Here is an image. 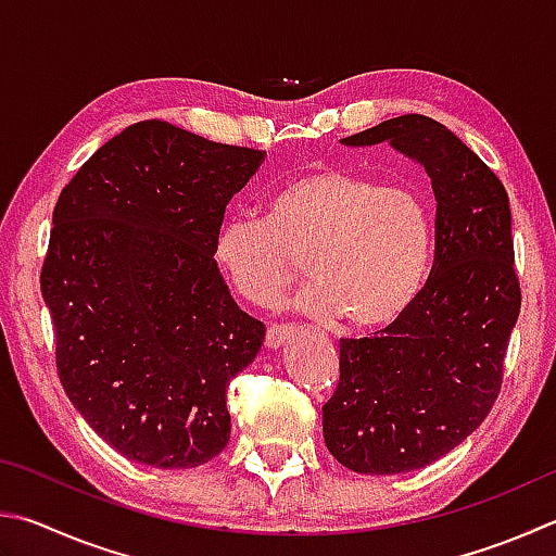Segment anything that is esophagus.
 Returning a JSON list of instances; mask_svg holds the SVG:
<instances>
[{"instance_id": "34e87169", "label": "esophagus", "mask_w": 556, "mask_h": 556, "mask_svg": "<svg viewBox=\"0 0 556 556\" xmlns=\"http://www.w3.org/2000/svg\"><path fill=\"white\" fill-rule=\"evenodd\" d=\"M291 336H294V328L285 326V323H281V326H269V328H267L265 345H267V350H277V348L285 345V342H287Z\"/></svg>"}]
</instances>
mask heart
Wrapping results in <instances>:
<instances>
[{
    "instance_id": "1",
    "label": "heart",
    "mask_w": 556,
    "mask_h": 556,
    "mask_svg": "<svg viewBox=\"0 0 556 556\" xmlns=\"http://www.w3.org/2000/svg\"><path fill=\"white\" fill-rule=\"evenodd\" d=\"M432 255L435 226L416 191L340 167L294 175L267 197V218L228 216L214 238L216 265L243 299L267 304L306 262L313 285L296 306L320 318L342 313L359 330L406 316Z\"/></svg>"
}]
</instances>
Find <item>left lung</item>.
Segmentation results:
<instances>
[{"label": "left lung", "instance_id": "1", "mask_svg": "<svg viewBox=\"0 0 556 556\" xmlns=\"http://www.w3.org/2000/svg\"><path fill=\"white\" fill-rule=\"evenodd\" d=\"M389 143L426 167L435 262L406 316L381 336L340 340V381L323 438L357 473L422 469L467 440L496 401L520 313L506 187L438 121L406 114L340 140Z\"/></svg>", "mask_w": 556, "mask_h": 556}]
</instances>
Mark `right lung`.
Returning <instances> with one entry per match:
<instances>
[{
  "instance_id": "add662e5",
  "label": "right lung",
  "mask_w": 556,
  "mask_h": 556,
  "mask_svg": "<svg viewBox=\"0 0 556 556\" xmlns=\"http://www.w3.org/2000/svg\"><path fill=\"white\" fill-rule=\"evenodd\" d=\"M265 155L140 121L60 191L40 271L58 375L128 459L189 469L228 445V381L265 326L230 296L214 238Z\"/></svg>"
}]
</instances>
